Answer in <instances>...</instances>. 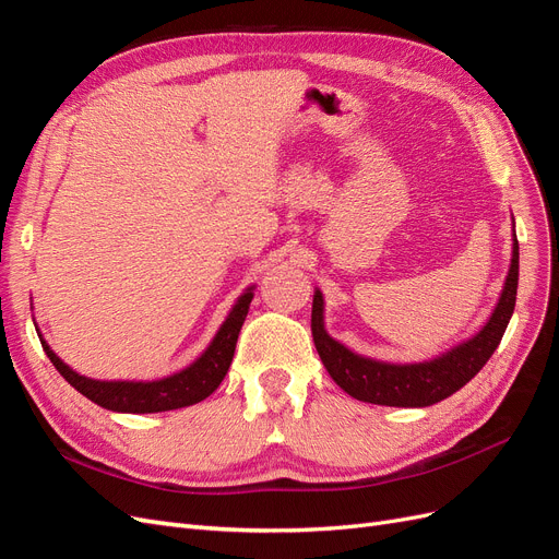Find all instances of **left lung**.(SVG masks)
Masks as SVG:
<instances>
[{
    "mask_svg": "<svg viewBox=\"0 0 559 559\" xmlns=\"http://www.w3.org/2000/svg\"><path fill=\"white\" fill-rule=\"evenodd\" d=\"M518 273L520 247L518 238H513L509 277L503 282V292L487 324L468 341L443 352L441 357L419 364H386L368 359L347 349L343 343L333 341L324 329V296L317 289L312 300L314 347L335 384L357 401L396 405V408H425V405H433L460 392L471 378L478 376V370L487 364V359L492 357L515 310Z\"/></svg>",
    "mask_w": 559,
    "mask_h": 559,
    "instance_id": "1",
    "label": "left lung"
}]
</instances>
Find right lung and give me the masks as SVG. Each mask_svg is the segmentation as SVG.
I'll return each mask as SVG.
<instances>
[{
  "mask_svg": "<svg viewBox=\"0 0 559 559\" xmlns=\"http://www.w3.org/2000/svg\"><path fill=\"white\" fill-rule=\"evenodd\" d=\"M253 298V286L238 298L233 310L228 312L222 329L216 331L210 347L200 354V357L189 366L179 370L175 376H167L154 382H130V380H93L86 376H79L76 370L67 366L58 354L48 347V343L39 335L41 347L48 354L50 364L58 368V373L70 382L76 392H81L93 403L103 405L114 413H165L186 408V405L200 403L207 399L214 389L222 384L226 378L235 343H238L240 329L245 324V317L249 312V302ZM39 331V329H37Z\"/></svg>",
  "mask_w": 559,
  "mask_h": 559,
  "instance_id": "obj_1",
  "label": "right lung"
}]
</instances>
